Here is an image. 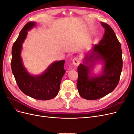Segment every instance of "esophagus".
I'll return each mask as SVG.
<instances>
[{
    "mask_svg": "<svg viewBox=\"0 0 134 134\" xmlns=\"http://www.w3.org/2000/svg\"><path fill=\"white\" fill-rule=\"evenodd\" d=\"M72 64H73L75 66H78L80 64V59L78 57H75L72 60Z\"/></svg>",
    "mask_w": 134,
    "mask_h": 134,
    "instance_id": "34e87169",
    "label": "esophagus"
}]
</instances>
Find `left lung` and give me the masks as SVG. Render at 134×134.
<instances>
[{"label": "left lung", "instance_id": "8db88e82", "mask_svg": "<svg viewBox=\"0 0 134 134\" xmlns=\"http://www.w3.org/2000/svg\"><path fill=\"white\" fill-rule=\"evenodd\" d=\"M101 25L104 28L103 38L98 44L94 46L92 55L86 56L85 64L92 62V59H102L104 64L103 73L90 78L89 74L93 65L82 64L78 67L77 88L79 95L88 100L102 98L114 90L119 82L122 69L121 43L108 24L101 22Z\"/></svg>", "mask_w": 134, "mask_h": 134}]
</instances>
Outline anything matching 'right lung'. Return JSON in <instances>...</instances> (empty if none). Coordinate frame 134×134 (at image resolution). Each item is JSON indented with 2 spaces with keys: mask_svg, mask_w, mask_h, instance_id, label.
Returning <instances> with one entry per match:
<instances>
[{
  "mask_svg": "<svg viewBox=\"0 0 134 134\" xmlns=\"http://www.w3.org/2000/svg\"><path fill=\"white\" fill-rule=\"evenodd\" d=\"M35 26V22H28L14 42L12 50V71L19 88L23 93L36 99L48 100L58 94L61 81L65 72V61L55 62L40 75L32 76L28 73L23 65L21 52L27 31Z\"/></svg>",
  "mask_w": 134,
  "mask_h": 134,
  "instance_id": "right-lung-1",
  "label": "right lung"
}]
</instances>
